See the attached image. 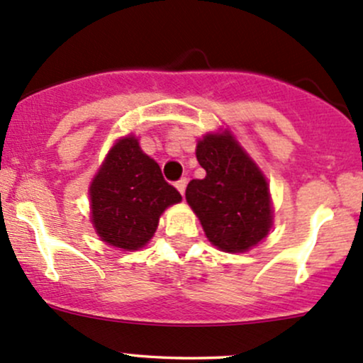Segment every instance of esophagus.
I'll return each instance as SVG.
<instances>
[{
  "label": "esophagus",
  "instance_id": "obj_1",
  "mask_svg": "<svg viewBox=\"0 0 363 363\" xmlns=\"http://www.w3.org/2000/svg\"><path fill=\"white\" fill-rule=\"evenodd\" d=\"M186 186H188V179H179V181L175 182V188L179 189V193H181V194H184Z\"/></svg>",
  "mask_w": 363,
  "mask_h": 363
}]
</instances>
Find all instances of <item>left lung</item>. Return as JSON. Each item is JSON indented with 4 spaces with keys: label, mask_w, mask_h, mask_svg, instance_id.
Here are the masks:
<instances>
[{
    "label": "left lung",
    "mask_w": 363,
    "mask_h": 363,
    "mask_svg": "<svg viewBox=\"0 0 363 363\" xmlns=\"http://www.w3.org/2000/svg\"><path fill=\"white\" fill-rule=\"evenodd\" d=\"M196 158L206 175L189 182L186 200L212 245L222 252H246L272 225L265 177L229 133L203 138Z\"/></svg>",
    "instance_id": "left-lung-1"
}]
</instances>
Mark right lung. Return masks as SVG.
Segmentation results:
<instances>
[{
	"label": "right lung",
	"instance_id": "add662e5",
	"mask_svg": "<svg viewBox=\"0 0 363 363\" xmlns=\"http://www.w3.org/2000/svg\"><path fill=\"white\" fill-rule=\"evenodd\" d=\"M89 193L96 233L122 250L145 246L157 230L163 210L182 200L134 138L121 139L111 148Z\"/></svg>",
	"mask_w": 363,
	"mask_h": 363
}]
</instances>
